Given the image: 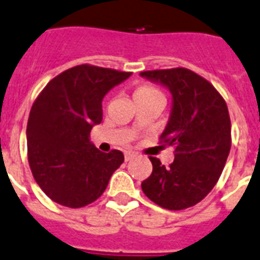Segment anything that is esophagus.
<instances>
[{"mask_svg":"<svg viewBox=\"0 0 260 260\" xmlns=\"http://www.w3.org/2000/svg\"><path fill=\"white\" fill-rule=\"evenodd\" d=\"M134 157H136V153H134V152H126V153H124V160H126V161H130V160H133Z\"/></svg>","mask_w":260,"mask_h":260,"instance_id":"obj_1","label":"esophagus"}]
</instances>
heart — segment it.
Here are the masks:
<instances>
[{
    "label": "heart",
    "instance_id": "heart-1",
    "mask_svg": "<svg viewBox=\"0 0 260 260\" xmlns=\"http://www.w3.org/2000/svg\"><path fill=\"white\" fill-rule=\"evenodd\" d=\"M154 96H162V93L152 84H142L134 90V100L137 99H148Z\"/></svg>",
    "mask_w": 260,
    "mask_h": 260
}]
</instances>
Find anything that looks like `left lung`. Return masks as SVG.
Returning <instances> with one entry per match:
<instances>
[{
  "label": "left lung",
  "mask_w": 260,
  "mask_h": 260,
  "mask_svg": "<svg viewBox=\"0 0 260 260\" xmlns=\"http://www.w3.org/2000/svg\"><path fill=\"white\" fill-rule=\"evenodd\" d=\"M141 76L172 93L171 118L160 141L175 146V160L168 167L149 157L153 171L141 187L158 206L183 210L201 202L224 170L232 145L228 107L210 82L186 68L148 70Z\"/></svg>",
  "instance_id": "8db88e82"
}]
</instances>
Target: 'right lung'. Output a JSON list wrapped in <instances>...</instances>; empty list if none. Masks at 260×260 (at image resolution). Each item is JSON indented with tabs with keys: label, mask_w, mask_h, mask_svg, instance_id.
<instances>
[{
	"label": "right lung",
	"mask_w": 260,
	"mask_h": 260,
	"mask_svg": "<svg viewBox=\"0 0 260 260\" xmlns=\"http://www.w3.org/2000/svg\"><path fill=\"white\" fill-rule=\"evenodd\" d=\"M130 72L84 65L62 72L32 104L27 124L28 162L48 198L77 209L94 202L123 162L120 150L103 153L89 133L103 119L102 100Z\"/></svg>",
	"instance_id": "add662e5"
}]
</instances>
